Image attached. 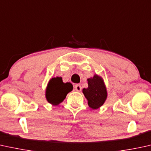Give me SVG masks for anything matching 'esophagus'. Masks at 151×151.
<instances>
[{
  "instance_id": "esophagus-1",
  "label": "esophagus",
  "mask_w": 151,
  "mask_h": 151,
  "mask_svg": "<svg viewBox=\"0 0 151 151\" xmlns=\"http://www.w3.org/2000/svg\"><path fill=\"white\" fill-rule=\"evenodd\" d=\"M74 88H75V91L78 92H80L81 91V90H82V87H81L80 84H76L75 87H74Z\"/></svg>"
}]
</instances>
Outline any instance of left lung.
Returning a JSON list of instances; mask_svg holds the SVG:
<instances>
[{"mask_svg":"<svg viewBox=\"0 0 151 151\" xmlns=\"http://www.w3.org/2000/svg\"><path fill=\"white\" fill-rule=\"evenodd\" d=\"M88 80V87L82 90L83 93L88 100L90 108L96 110L100 108L107 98V91L104 80L99 76L95 75Z\"/></svg>","mask_w":151,"mask_h":151,"instance_id":"8db88e82","label":"left lung"}]
</instances>
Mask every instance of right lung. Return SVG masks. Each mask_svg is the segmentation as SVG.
<instances>
[{
  "instance_id": "1",
  "label": "right lung",
  "mask_w": 151,
  "mask_h": 151,
  "mask_svg": "<svg viewBox=\"0 0 151 151\" xmlns=\"http://www.w3.org/2000/svg\"><path fill=\"white\" fill-rule=\"evenodd\" d=\"M72 90L73 85L70 82L63 83L61 78H54L50 80L47 84L45 96L50 104L57 106Z\"/></svg>"
}]
</instances>
